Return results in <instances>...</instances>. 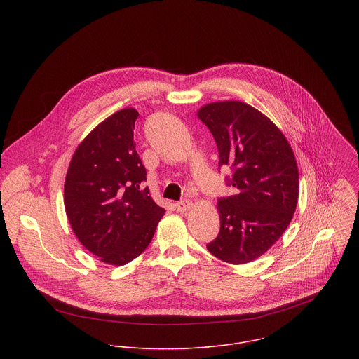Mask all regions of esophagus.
Returning a JSON list of instances; mask_svg holds the SVG:
<instances>
[{
  "label": "esophagus",
  "instance_id": "esophagus-1",
  "mask_svg": "<svg viewBox=\"0 0 359 359\" xmlns=\"http://www.w3.org/2000/svg\"><path fill=\"white\" fill-rule=\"evenodd\" d=\"M175 210L177 211H180V212H185V211H188L191 207H192V203H191V201H180V202H177L175 203Z\"/></svg>",
  "mask_w": 359,
  "mask_h": 359
}]
</instances>
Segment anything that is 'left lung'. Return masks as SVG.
Here are the masks:
<instances>
[{"label":"left lung","instance_id":"left-lung-1","mask_svg":"<svg viewBox=\"0 0 359 359\" xmlns=\"http://www.w3.org/2000/svg\"><path fill=\"white\" fill-rule=\"evenodd\" d=\"M198 117L212 134L218 167L235 194L218 198V236L207 245L212 256L246 264L262 256L286 231L299 199V170L280 130L261 111L238 101L208 103Z\"/></svg>","mask_w":359,"mask_h":359}]
</instances>
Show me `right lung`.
Instances as JSON below:
<instances>
[{
    "label": "right lung",
    "instance_id": "right-lung-1",
    "mask_svg": "<svg viewBox=\"0 0 359 359\" xmlns=\"http://www.w3.org/2000/svg\"><path fill=\"white\" fill-rule=\"evenodd\" d=\"M137 117L128 107L95 127L76 149L65 181L73 232L87 250L113 265L140 256L164 214L142 185L147 168L135 151Z\"/></svg>",
    "mask_w": 359,
    "mask_h": 359
}]
</instances>
